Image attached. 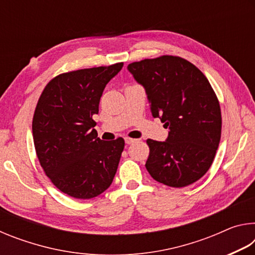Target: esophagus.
Instances as JSON below:
<instances>
[{"label":"esophagus","instance_id":"1","mask_svg":"<svg viewBox=\"0 0 255 255\" xmlns=\"http://www.w3.org/2000/svg\"><path fill=\"white\" fill-rule=\"evenodd\" d=\"M136 140H137V139H135V138H129V137H126V138H125V141H126V144H127V145L135 143Z\"/></svg>","mask_w":255,"mask_h":255}]
</instances>
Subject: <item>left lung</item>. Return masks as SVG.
<instances>
[{"label": "left lung", "mask_w": 255, "mask_h": 255, "mask_svg": "<svg viewBox=\"0 0 255 255\" xmlns=\"http://www.w3.org/2000/svg\"><path fill=\"white\" fill-rule=\"evenodd\" d=\"M128 71L145 88L153 117L170 129L165 141L146 140L148 173L173 188L196 182L213 164L222 135L221 106L209 81L171 55L131 63Z\"/></svg>", "instance_id": "obj_1"}]
</instances>
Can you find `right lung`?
Listing matches in <instances>:
<instances>
[{"label":"right lung","instance_id":"add662e5","mask_svg":"<svg viewBox=\"0 0 255 255\" xmlns=\"http://www.w3.org/2000/svg\"><path fill=\"white\" fill-rule=\"evenodd\" d=\"M124 63L63 73L45 86L32 119L34 148L56 188L76 199H91L114 181L124 138L102 140L92 119L103 90Z\"/></svg>","mask_w":255,"mask_h":255}]
</instances>
